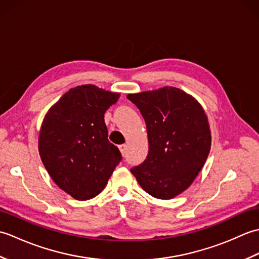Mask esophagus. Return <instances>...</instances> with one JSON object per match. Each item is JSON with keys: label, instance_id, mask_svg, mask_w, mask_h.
I'll list each match as a JSON object with an SVG mask.
<instances>
[{"label": "esophagus", "instance_id": "obj_1", "mask_svg": "<svg viewBox=\"0 0 259 259\" xmlns=\"http://www.w3.org/2000/svg\"><path fill=\"white\" fill-rule=\"evenodd\" d=\"M119 149H120L121 155H122V156L124 157L125 153H126V145H120V146H119Z\"/></svg>", "mask_w": 259, "mask_h": 259}]
</instances>
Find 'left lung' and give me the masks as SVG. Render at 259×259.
I'll list each match as a JSON object with an SVG mask.
<instances>
[{
  "label": "left lung",
  "instance_id": "8db88e82",
  "mask_svg": "<svg viewBox=\"0 0 259 259\" xmlns=\"http://www.w3.org/2000/svg\"><path fill=\"white\" fill-rule=\"evenodd\" d=\"M145 119L149 151L131 169L141 188L172 199L194 183L210 151L211 135L201 104L175 87L130 93Z\"/></svg>",
  "mask_w": 259,
  "mask_h": 259
}]
</instances>
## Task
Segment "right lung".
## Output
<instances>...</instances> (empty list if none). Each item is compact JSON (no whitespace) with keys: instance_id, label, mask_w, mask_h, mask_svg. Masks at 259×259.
<instances>
[{"instance_id":"1","label":"right lung","mask_w":259,"mask_h":259,"mask_svg":"<svg viewBox=\"0 0 259 259\" xmlns=\"http://www.w3.org/2000/svg\"><path fill=\"white\" fill-rule=\"evenodd\" d=\"M119 97L93 84L78 85L64 93L43 119L41 160L59 188L76 200L100 194L121 160L104 122V112Z\"/></svg>"}]
</instances>
